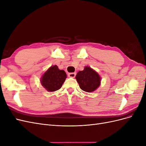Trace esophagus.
<instances>
[{
	"mask_svg": "<svg viewBox=\"0 0 146 146\" xmlns=\"http://www.w3.org/2000/svg\"><path fill=\"white\" fill-rule=\"evenodd\" d=\"M76 76V72H71V73H69L68 74V76L69 77H71V78H74Z\"/></svg>",
	"mask_w": 146,
	"mask_h": 146,
	"instance_id": "34e87169",
	"label": "esophagus"
}]
</instances>
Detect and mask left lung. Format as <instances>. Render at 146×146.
<instances>
[{"label": "left lung", "instance_id": "1", "mask_svg": "<svg viewBox=\"0 0 146 146\" xmlns=\"http://www.w3.org/2000/svg\"><path fill=\"white\" fill-rule=\"evenodd\" d=\"M81 89L88 92H93L100 85L101 78L99 74L89 66L79 71L76 77Z\"/></svg>", "mask_w": 146, "mask_h": 146}]
</instances>
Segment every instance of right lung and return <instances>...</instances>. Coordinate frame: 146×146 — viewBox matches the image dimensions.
<instances>
[{
  "instance_id": "obj_1",
  "label": "right lung",
  "mask_w": 146,
  "mask_h": 146,
  "mask_svg": "<svg viewBox=\"0 0 146 146\" xmlns=\"http://www.w3.org/2000/svg\"><path fill=\"white\" fill-rule=\"evenodd\" d=\"M66 77L64 70H60L56 65L52 66L42 75L41 83L47 91L54 92L60 89Z\"/></svg>"
}]
</instances>
